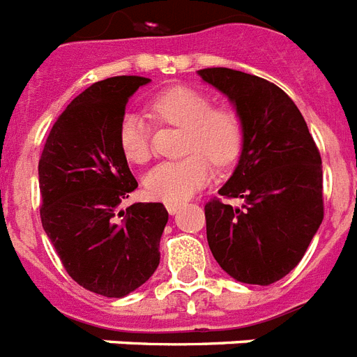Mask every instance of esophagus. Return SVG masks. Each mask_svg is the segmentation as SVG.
I'll return each mask as SVG.
<instances>
[{"mask_svg":"<svg viewBox=\"0 0 357 357\" xmlns=\"http://www.w3.org/2000/svg\"><path fill=\"white\" fill-rule=\"evenodd\" d=\"M166 208H167V211H169V215H175L176 211L181 210V204H178V202H167Z\"/></svg>","mask_w":357,"mask_h":357,"instance_id":"esophagus-1","label":"esophagus"}]
</instances>
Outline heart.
Masks as SVG:
<instances>
[{
	"mask_svg": "<svg viewBox=\"0 0 357 357\" xmlns=\"http://www.w3.org/2000/svg\"><path fill=\"white\" fill-rule=\"evenodd\" d=\"M149 113L157 122L185 128L182 160L162 162L144 176V188L151 199L184 202L211 176V162L229 166L243 147V122L231 107H215L206 91L190 85H175L160 91L149 102ZM119 146L132 164L151 158V132L138 114H126L119 128Z\"/></svg>",
	"mask_w": 357,
	"mask_h": 357,
	"instance_id": "1",
	"label": "heart"
}]
</instances>
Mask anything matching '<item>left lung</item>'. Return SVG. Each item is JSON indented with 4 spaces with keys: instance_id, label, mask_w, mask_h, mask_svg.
Returning <instances> with one entry per match:
<instances>
[{
    "instance_id": "1",
    "label": "left lung",
    "mask_w": 357,
    "mask_h": 357,
    "mask_svg": "<svg viewBox=\"0 0 357 357\" xmlns=\"http://www.w3.org/2000/svg\"><path fill=\"white\" fill-rule=\"evenodd\" d=\"M200 78L225 93L243 122V151L219 195L204 206L215 261L241 282L268 287L299 264L323 220L321 155L301 111L259 76L210 67Z\"/></svg>"
}]
</instances>
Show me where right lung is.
<instances>
[{
    "mask_svg": "<svg viewBox=\"0 0 357 357\" xmlns=\"http://www.w3.org/2000/svg\"><path fill=\"white\" fill-rule=\"evenodd\" d=\"M149 82L113 76L87 87L58 116L38 164L41 225L66 272L85 290L116 299L155 273L167 222L160 202L116 211L138 188L120 151V122L129 96Z\"/></svg>",
    "mask_w": 357,
    "mask_h": 357,
    "instance_id": "1",
    "label": "right lung"
}]
</instances>
